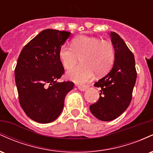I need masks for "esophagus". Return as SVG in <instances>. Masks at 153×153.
Returning a JSON list of instances; mask_svg holds the SVG:
<instances>
[{
    "instance_id": "1",
    "label": "esophagus",
    "mask_w": 153,
    "mask_h": 153,
    "mask_svg": "<svg viewBox=\"0 0 153 153\" xmlns=\"http://www.w3.org/2000/svg\"><path fill=\"white\" fill-rule=\"evenodd\" d=\"M78 88L80 91H84L86 90L88 88V85H78Z\"/></svg>"
}]
</instances>
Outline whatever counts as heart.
Returning <instances> with one entry per match:
<instances>
[{
    "mask_svg": "<svg viewBox=\"0 0 153 153\" xmlns=\"http://www.w3.org/2000/svg\"><path fill=\"white\" fill-rule=\"evenodd\" d=\"M58 57L65 69L73 68L81 57V65L68 71L67 75L73 81L87 82L96 73L98 76L106 74L115 60V48L111 42L99 38L79 36L71 42V47L62 45Z\"/></svg>",
    "mask_w": 153,
    "mask_h": 153,
    "instance_id": "1",
    "label": "heart"
}]
</instances>
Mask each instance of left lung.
Masks as SVG:
<instances>
[{
  "mask_svg": "<svg viewBox=\"0 0 153 153\" xmlns=\"http://www.w3.org/2000/svg\"><path fill=\"white\" fill-rule=\"evenodd\" d=\"M115 48V61L111 71L95 82L101 88L97 102L90 106L91 113L101 121L119 117L129 106L136 82L137 71L134 54L116 32H111Z\"/></svg>",
  "mask_w": 153,
  "mask_h": 153,
  "instance_id": "obj_1",
  "label": "left lung"
}]
</instances>
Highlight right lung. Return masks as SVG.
I'll return each instance as SVG.
<instances>
[{
    "label": "right lung",
    "instance_id": "obj_1",
    "mask_svg": "<svg viewBox=\"0 0 153 153\" xmlns=\"http://www.w3.org/2000/svg\"><path fill=\"white\" fill-rule=\"evenodd\" d=\"M70 34L45 29L26 44L19 56L15 81L19 103L36 122L55 120L63 109L65 96L74 87L72 81H57L65 73L58 51Z\"/></svg>",
    "mask_w": 153,
    "mask_h": 153
}]
</instances>
